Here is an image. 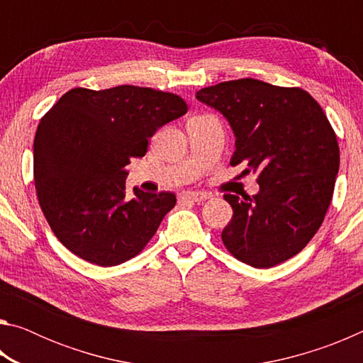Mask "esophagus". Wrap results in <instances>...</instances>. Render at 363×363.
<instances>
[{
	"label": "esophagus",
	"instance_id": "34e87169",
	"mask_svg": "<svg viewBox=\"0 0 363 363\" xmlns=\"http://www.w3.org/2000/svg\"><path fill=\"white\" fill-rule=\"evenodd\" d=\"M206 199H210V196L201 192H182L177 196L179 203H200V201H203Z\"/></svg>",
	"mask_w": 363,
	"mask_h": 363
}]
</instances>
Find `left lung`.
<instances>
[{"instance_id":"left-lung-1","label":"left lung","mask_w":363,"mask_h":363,"mask_svg":"<svg viewBox=\"0 0 363 363\" xmlns=\"http://www.w3.org/2000/svg\"><path fill=\"white\" fill-rule=\"evenodd\" d=\"M235 133L230 164L257 174L256 195L225 194L233 216L223 243L238 261L269 269L298 255L315 235L333 199L340 145L318 102L301 88L253 78L200 89Z\"/></svg>"}]
</instances>
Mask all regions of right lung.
<instances>
[{
	"label": "right lung",
	"mask_w": 363,
	"mask_h": 363,
	"mask_svg": "<svg viewBox=\"0 0 363 363\" xmlns=\"http://www.w3.org/2000/svg\"><path fill=\"white\" fill-rule=\"evenodd\" d=\"M187 113L179 96L140 86L73 88L43 116L33 177L43 214L73 255L102 267L138 256L176 205L169 192H126L125 167L160 126Z\"/></svg>",
	"instance_id": "obj_1"
}]
</instances>
